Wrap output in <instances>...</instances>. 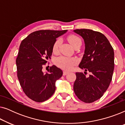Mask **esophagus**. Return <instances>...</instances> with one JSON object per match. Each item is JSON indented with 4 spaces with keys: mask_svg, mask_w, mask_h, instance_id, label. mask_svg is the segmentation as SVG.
I'll return each mask as SVG.
<instances>
[{
    "mask_svg": "<svg viewBox=\"0 0 125 125\" xmlns=\"http://www.w3.org/2000/svg\"><path fill=\"white\" fill-rule=\"evenodd\" d=\"M68 73H69V72L67 71H63V76H66Z\"/></svg>",
    "mask_w": 125,
    "mask_h": 125,
    "instance_id": "obj_1",
    "label": "esophagus"
}]
</instances>
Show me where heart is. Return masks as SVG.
I'll use <instances>...</instances> for the list:
<instances>
[{
    "label": "heart",
    "instance_id": "heart-1",
    "mask_svg": "<svg viewBox=\"0 0 125 125\" xmlns=\"http://www.w3.org/2000/svg\"><path fill=\"white\" fill-rule=\"evenodd\" d=\"M67 40L73 47H75L77 45L81 43V40L77 36L71 34L67 36ZM61 44V40L60 39H57L53 44L52 51L54 53H57L59 52L60 47ZM77 59L76 57H70L66 56H61L54 60V63L61 69L70 71L74 68L77 63Z\"/></svg>",
    "mask_w": 125,
    "mask_h": 125
}]
</instances>
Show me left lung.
I'll list each match as a JSON object with an SVG mask.
<instances>
[{
    "instance_id": "obj_1",
    "label": "left lung",
    "mask_w": 125,
    "mask_h": 125,
    "mask_svg": "<svg viewBox=\"0 0 125 125\" xmlns=\"http://www.w3.org/2000/svg\"><path fill=\"white\" fill-rule=\"evenodd\" d=\"M83 37L85 54L79 67L91 73L87 77L83 72L76 73L73 90L78 99L92 103L106 91L112 80L114 68V50L104 34L88 29L75 30Z\"/></svg>"
}]
</instances>
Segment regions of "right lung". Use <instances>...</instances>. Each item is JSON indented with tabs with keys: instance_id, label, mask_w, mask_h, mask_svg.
Returning a JSON list of instances; mask_svg holds the SVG:
<instances>
[{
	"instance_id": "add662e5",
	"label": "right lung",
	"mask_w": 125,
	"mask_h": 125,
	"mask_svg": "<svg viewBox=\"0 0 125 125\" xmlns=\"http://www.w3.org/2000/svg\"><path fill=\"white\" fill-rule=\"evenodd\" d=\"M67 30H39L22 40L16 60L17 76L23 92L29 98L37 102L48 100L56 90V80L62 71L57 66L49 68L44 73L42 67L52 54L56 38Z\"/></svg>"
}]
</instances>
